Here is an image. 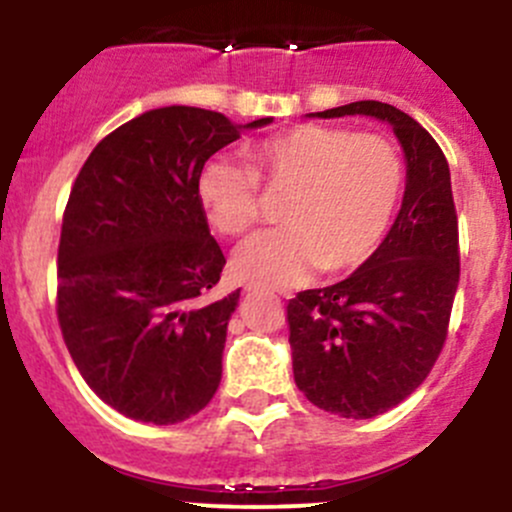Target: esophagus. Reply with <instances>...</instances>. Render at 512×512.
Masks as SVG:
<instances>
[{
  "label": "esophagus",
  "instance_id": "34e87169",
  "mask_svg": "<svg viewBox=\"0 0 512 512\" xmlns=\"http://www.w3.org/2000/svg\"><path fill=\"white\" fill-rule=\"evenodd\" d=\"M245 292L247 294H257V292H270V289H265L262 285H255V282H250V285H245Z\"/></svg>",
  "mask_w": 512,
  "mask_h": 512
}]
</instances>
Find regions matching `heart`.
I'll return each mask as SVG.
<instances>
[{"instance_id": "obj_1", "label": "heart", "mask_w": 512, "mask_h": 512, "mask_svg": "<svg viewBox=\"0 0 512 512\" xmlns=\"http://www.w3.org/2000/svg\"><path fill=\"white\" fill-rule=\"evenodd\" d=\"M250 168L213 158L198 173L205 218L240 237L285 198V230L262 232L235 252V270L257 285L289 287L314 270L344 275L364 265L389 232L404 193V158L391 138L344 126L302 123L245 151Z\"/></svg>"}]
</instances>
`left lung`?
Masks as SVG:
<instances>
[{
  "label": "left lung",
  "instance_id": "obj_1",
  "mask_svg": "<svg viewBox=\"0 0 512 512\" xmlns=\"http://www.w3.org/2000/svg\"><path fill=\"white\" fill-rule=\"evenodd\" d=\"M389 121L406 153V193L379 250L347 280L287 302L297 389L317 409L374 418L426 381L448 337L461 277L458 215L448 160L409 113L381 101L319 111V118Z\"/></svg>",
  "mask_w": 512,
  "mask_h": 512
}]
</instances>
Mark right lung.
<instances>
[{
  "label": "right lung",
  "instance_id": "1",
  "mask_svg": "<svg viewBox=\"0 0 512 512\" xmlns=\"http://www.w3.org/2000/svg\"><path fill=\"white\" fill-rule=\"evenodd\" d=\"M240 131L205 108H156L108 133L76 175L56 317L76 369L118 414L165 426L218 391L240 289L208 299L225 255L200 208L198 173Z\"/></svg>",
  "mask_w": 512,
  "mask_h": 512
}]
</instances>
